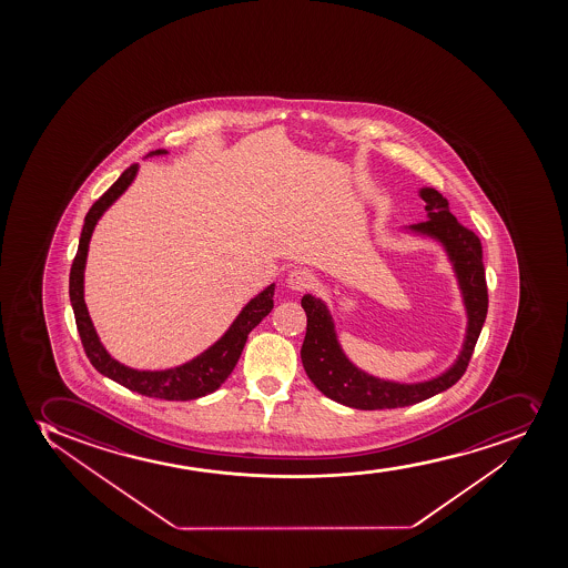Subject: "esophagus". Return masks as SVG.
Listing matches in <instances>:
<instances>
[{
	"instance_id": "34e87169",
	"label": "esophagus",
	"mask_w": 568,
	"mask_h": 568,
	"mask_svg": "<svg viewBox=\"0 0 568 568\" xmlns=\"http://www.w3.org/2000/svg\"><path fill=\"white\" fill-rule=\"evenodd\" d=\"M315 283V275L305 268L291 270L287 275V285L293 291H305V288L313 287Z\"/></svg>"
}]
</instances>
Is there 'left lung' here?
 <instances>
[{"label": "left lung", "instance_id": "left-lung-1", "mask_svg": "<svg viewBox=\"0 0 568 568\" xmlns=\"http://www.w3.org/2000/svg\"><path fill=\"white\" fill-rule=\"evenodd\" d=\"M418 195L426 202L427 220L403 226V231L434 240L445 251L458 281L467 317L464 343L454 364L435 377L416 383L377 377L356 366L343 351L336 323L326 302L313 294H304L302 307L307 315V329L300 356L305 373L324 396L353 409H397L445 392L464 375L475 351L476 339L483 332L488 313V287L480 239L452 215L448 201L439 191L420 187Z\"/></svg>", "mask_w": 568, "mask_h": 568}]
</instances>
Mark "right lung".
Here are the masks:
<instances>
[{
    "label": "right lung",
    "mask_w": 568,
    "mask_h": 568,
    "mask_svg": "<svg viewBox=\"0 0 568 568\" xmlns=\"http://www.w3.org/2000/svg\"><path fill=\"white\" fill-rule=\"evenodd\" d=\"M165 153L169 152L155 150L148 153L146 158ZM136 172L139 165H131L128 171H123L122 176L110 185V190L85 214L84 226L80 232L79 251L69 274V298L73 305L74 321L84 345L85 356L101 375L142 396L159 397L169 402H187L212 394L229 378L234 366L239 364L240 354L244 351L251 329L255 328L274 307L275 283L256 294L255 298H251L242 307L239 317L232 321L225 334L201 354H196L195 358L166 369H136L118 362L101 343L98 329L93 326L92 317L85 307L84 270L95 225L104 212L129 190V185L136 178Z\"/></svg>",
    "instance_id": "add662e5"
}]
</instances>
